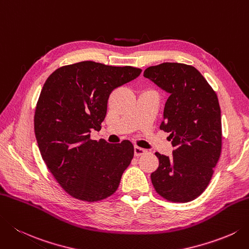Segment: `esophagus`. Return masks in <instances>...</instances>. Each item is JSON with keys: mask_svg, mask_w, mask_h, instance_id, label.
Here are the masks:
<instances>
[{"mask_svg": "<svg viewBox=\"0 0 249 249\" xmlns=\"http://www.w3.org/2000/svg\"><path fill=\"white\" fill-rule=\"evenodd\" d=\"M134 153H135V157H140V155H142L143 153H145V150L140 148V147H137V145H135L134 148Z\"/></svg>", "mask_w": 249, "mask_h": 249, "instance_id": "obj_1", "label": "esophagus"}]
</instances>
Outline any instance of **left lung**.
<instances>
[{"label":"left lung","instance_id":"1","mask_svg":"<svg viewBox=\"0 0 249 249\" xmlns=\"http://www.w3.org/2000/svg\"><path fill=\"white\" fill-rule=\"evenodd\" d=\"M143 76L169 94L160 128L169 133L173 157L155 153L151 181L167 201L186 203L204 192L221 153V112L215 90L198 70L178 62L149 67Z\"/></svg>","mask_w":249,"mask_h":249}]
</instances>
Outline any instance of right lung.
<instances>
[{"mask_svg":"<svg viewBox=\"0 0 249 249\" xmlns=\"http://www.w3.org/2000/svg\"><path fill=\"white\" fill-rule=\"evenodd\" d=\"M141 69L82 61L48 76L34 114V133L47 168L66 192L81 201L112 196L134 158L129 140L112 144L90 139L107 114L112 90L138 77Z\"/></svg>","mask_w":249,"mask_h":249,"instance_id":"1","label":"right lung"}]
</instances>
